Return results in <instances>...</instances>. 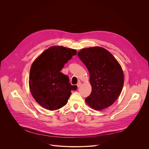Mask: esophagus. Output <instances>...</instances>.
<instances>
[{
	"label": "esophagus",
	"instance_id": "esophagus-1",
	"mask_svg": "<svg viewBox=\"0 0 149 149\" xmlns=\"http://www.w3.org/2000/svg\"><path fill=\"white\" fill-rule=\"evenodd\" d=\"M81 82H78V84H77V86L78 87H79V86H81Z\"/></svg>",
	"mask_w": 149,
	"mask_h": 149
}]
</instances>
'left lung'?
Segmentation results:
<instances>
[{"mask_svg": "<svg viewBox=\"0 0 149 149\" xmlns=\"http://www.w3.org/2000/svg\"><path fill=\"white\" fill-rule=\"evenodd\" d=\"M78 56L89 73L92 92L85 98L87 105L96 111L111 106L119 96L124 84L121 65L109 51L98 46L82 48Z\"/></svg>", "mask_w": 149, "mask_h": 149, "instance_id": "left-lung-1", "label": "left lung"}]
</instances>
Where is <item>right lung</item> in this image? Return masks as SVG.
<instances>
[{
  "label": "right lung",
  "mask_w": 149,
  "mask_h": 149,
  "mask_svg": "<svg viewBox=\"0 0 149 149\" xmlns=\"http://www.w3.org/2000/svg\"><path fill=\"white\" fill-rule=\"evenodd\" d=\"M77 54L76 49L56 45L44 51L33 61L30 68L29 88L35 101L49 111L65 106L71 90L76 85L69 83L68 76L60 71L65 63Z\"/></svg>",
  "instance_id": "add662e5"
}]
</instances>
